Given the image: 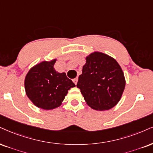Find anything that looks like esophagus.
Returning a JSON list of instances; mask_svg holds the SVG:
<instances>
[{
    "mask_svg": "<svg viewBox=\"0 0 153 153\" xmlns=\"http://www.w3.org/2000/svg\"><path fill=\"white\" fill-rule=\"evenodd\" d=\"M77 82H78V78H75V79H73V82L74 83L75 85H76Z\"/></svg>",
    "mask_w": 153,
    "mask_h": 153,
    "instance_id": "34e87169",
    "label": "esophagus"
}]
</instances>
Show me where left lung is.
<instances>
[{
  "label": "left lung",
  "instance_id": "obj_1",
  "mask_svg": "<svg viewBox=\"0 0 153 153\" xmlns=\"http://www.w3.org/2000/svg\"><path fill=\"white\" fill-rule=\"evenodd\" d=\"M76 86L91 108L109 110L120 101L126 86L123 72L114 58L101 52L86 57Z\"/></svg>",
  "mask_w": 153,
  "mask_h": 153
}]
</instances>
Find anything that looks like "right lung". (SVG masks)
<instances>
[{
  "instance_id": "right-lung-1",
  "label": "right lung",
  "mask_w": 153,
  "mask_h": 153,
  "mask_svg": "<svg viewBox=\"0 0 153 153\" xmlns=\"http://www.w3.org/2000/svg\"><path fill=\"white\" fill-rule=\"evenodd\" d=\"M56 59L42 62L28 71L25 79L27 97L36 106L45 110L57 108L62 104L68 90L74 87L65 73L54 69Z\"/></svg>"
}]
</instances>
